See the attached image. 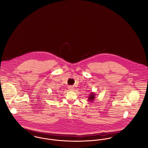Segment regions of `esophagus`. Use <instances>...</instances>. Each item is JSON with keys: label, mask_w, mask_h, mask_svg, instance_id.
<instances>
[{"label": "esophagus", "mask_w": 148, "mask_h": 148, "mask_svg": "<svg viewBox=\"0 0 148 148\" xmlns=\"http://www.w3.org/2000/svg\"><path fill=\"white\" fill-rule=\"evenodd\" d=\"M68 89H69V90H74V87L72 86H69L68 87Z\"/></svg>", "instance_id": "obj_1"}]
</instances>
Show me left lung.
Segmentation results:
<instances>
[{
    "label": "left lung",
    "instance_id": "8db88e82",
    "mask_svg": "<svg viewBox=\"0 0 148 148\" xmlns=\"http://www.w3.org/2000/svg\"><path fill=\"white\" fill-rule=\"evenodd\" d=\"M95 94L94 92H92L90 94H89V97H88V101H89L90 102V101H92L94 100V99L95 98Z\"/></svg>",
    "mask_w": 148,
    "mask_h": 148
}]
</instances>
